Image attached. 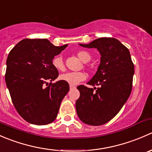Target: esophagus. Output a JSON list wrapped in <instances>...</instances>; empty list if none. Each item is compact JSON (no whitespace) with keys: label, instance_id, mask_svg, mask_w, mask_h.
<instances>
[{"label":"esophagus","instance_id":"esophagus-1","mask_svg":"<svg viewBox=\"0 0 152 152\" xmlns=\"http://www.w3.org/2000/svg\"><path fill=\"white\" fill-rule=\"evenodd\" d=\"M70 90H74V89H76V86L73 85H70Z\"/></svg>","mask_w":152,"mask_h":152}]
</instances>
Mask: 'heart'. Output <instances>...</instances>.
Instances as JSON below:
<instances>
[{"mask_svg":"<svg viewBox=\"0 0 152 152\" xmlns=\"http://www.w3.org/2000/svg\"><path fill=\"white\" fill-rule=\"evenodd\" d=\"M77 56L82 62H88L91 59V56L90 53L85 50H80L77 52ZM52 65L58 70H64L65 65H64L63 59L60 56H56L52 60ZM87 75L84 72H67L62 73L59 76V79L62 81L67 82L70 85H77L82 81L85 80Z\"/></svg>","mask_w":152,"mask_h":152,"instance_id":"obj_1","label":"heart"}]
</instances>
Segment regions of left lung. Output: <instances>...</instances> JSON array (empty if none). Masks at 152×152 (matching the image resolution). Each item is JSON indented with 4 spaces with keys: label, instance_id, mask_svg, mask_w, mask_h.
Wrapping results in <instances>:
<instances>
[{
    "label": "left lung",
    "instance_id": "1",
    "mask_svg": "<svg viewBox=\"0 0 152 152\" xmlns=\"http://www.w3.org/2000/svg\"><path fill=\"white\" fill-rule=\"evenodd\" d=\"M79 45L97 49L101 61L96 74L87 82L99 86L96 90V87H77L80 96L76 102V113L83 123L100 126L113 119L129 97L134 65L129 49L115 38L102 37Z\"/></svg>",
    "mask_w": 152,
    "mask_h": 152
}]
</instances>
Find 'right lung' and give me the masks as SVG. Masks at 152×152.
Returning <instances> with one entry per match:
<instances>
[{
    "mask_svg": "<svg viewBox=\"0 0 152 152\" xmlns=\"http://www.w3.org/2000/svg\"><path fill=\"white\" fill-rule=\"evenodd\" d=\"M67 46H55L47 39H24L9 53L6 84L15 109L28 123L46 125L56 119L70 88L65 81L51 83L59 75L52 60Z\"/></svg>",
    "mask_w": 152,
    "mask_h": 152,
    "instance_id": "obj_1",
    "label": "right lung"
}]
</instances>
